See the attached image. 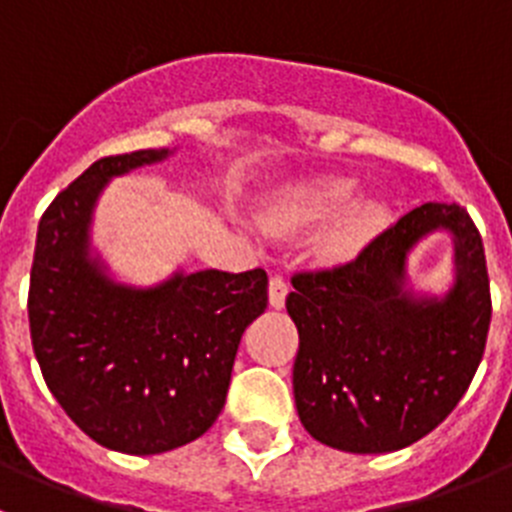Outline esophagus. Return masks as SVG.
Segmentation results:
<instances>
[{
	"instance_id": "1",
	"label": "esophagus",
	"mask_w": 512,
	"mask_h": 512,
	"mask_svg": "<svg viewBox=\"0 0 512 512\" xmlns=\"http://www.w3.org/2000/svg\"><path fill=\"white\" fill-rule=\"evenodd\" d=\"M287 282H284L282 277H271L269 279V305L277 307V310H282L284 307V300H287Z\"/></svg>"
}]
</instances>
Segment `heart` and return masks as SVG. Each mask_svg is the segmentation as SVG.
I'll list each match as a JSON object with an SVG mask.
<instances>
[{"label":"heart","mask_w":512,"mask_h":512,"mask_svg":"<svg viewBox=\"0 0 512 512\" xmlns=\"http://www.w3.org/2000/svg\"><path fill=\"white\" fill-rule=\"evenodd\" d=\"M356 182L346 176H325L310 184H300L269 212L266 223L274 230H297L307 225L323 223L343 207H348L356 197ZM384 225V207L379 202H361L348 210L341 223L328 235L325 248L336 256L351 253L364 246L374 233Z\"/></svg>","instance_id":"b5f03b06"}]
</instances>
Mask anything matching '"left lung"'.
Masks as SVG:
<instances>
[{
    "label": "left lung",
    "instance_id": "obj_1",
    "mask_svg": "<svg viewBox=\"0 0 512 512\" xmlns=\"http://www.w3.org/2000/svg\"><path fill=\"white\" fill-rule=\"evenodd\" d=\"M438 227L457 243L443 301L404 289L409 248ZM295 402L315 441L351 454L405 449L446 420L472 384L492 318L482 235L464 207L425 202L333 269L297 271Z\"/></svg>",
    "mask_w": 512,
    "mask_h": 512
}]
</instances>
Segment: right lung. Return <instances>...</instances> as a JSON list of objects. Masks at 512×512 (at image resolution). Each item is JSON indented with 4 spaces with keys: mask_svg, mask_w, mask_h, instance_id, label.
I'll return each mask as SVG.
<instances>
[{
    "mask_svg": "<svg viewBox=\"0 0 512 512\" xmlns=\"http://www.w3.org/2000/svg\"><path fill=\"white\" fill-rule=\"evenodd\" d=\"M169 151L99 158L38 225L27 318L45 384L97 443L148 456L217 420L243 330L269 302L264 269L174 274L151 289L112 282L89 256L94 202L112 176Z\"/></svg>",
    "mask_w": 512,
    "mask_h": 512,
    "instance_id": "obj_1",
    "label": "right lung"
}]
</instances>
